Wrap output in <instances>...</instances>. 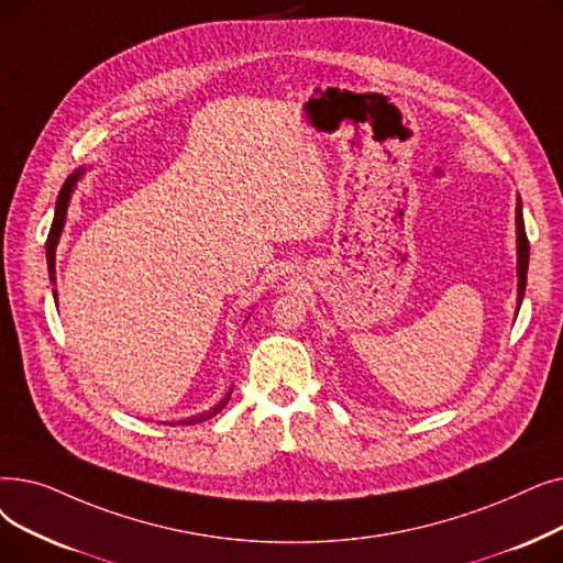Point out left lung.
Returning a JSON list of instances; mask_svg holds the SVG:
<instances>
[{"instance_id":"obj_1","label":"left lung","mask_w":563,"mask_h":563,"mask_svg":"<svg viewBox=\"0 0 563 563\" xmlns=\"http://www.w3.org/2000/svg\"><path fill=\"white\" fill-rule=\"evenodd\" d=\"M516 230H518V310H520L522 299H525V287H527V268H529V239L525 232L520 198H518V207H516Z\"/></svg>"}]
</instances>
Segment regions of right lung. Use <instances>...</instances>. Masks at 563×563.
I'll use <instances>...</instances> for the list:
<instances>
[{"label":"right lung","mask_w":563,"mask_h":563,"mask_svg":"<svg viewBox=\"0 0 563 563\" xmlns=\"http://www.w3.org/2000/svg\"><path fill=\"white\" fill-rule=\"evenodd\" d=\"M82 173H85V169H76V173H73L64 181V186H62V190L57 195L55 218H53V225H51V234H47V241H45V257H47V274H51V283H55V251H57V243H59V236H62V230H64V223H66V209H68V202H70V192H73V188H76V184L82 177ZM55 297H57V291H55ZM230 396H232V390L213 409L202 411V413H198V417H188V419H184L179 423L181 426H195V423H202V421L216 417V413L228 405Z\"/></svg>","instance_id":"add662e5"}]
</instances>
